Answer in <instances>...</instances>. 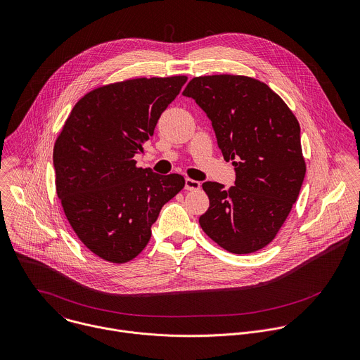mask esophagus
<instances>
[{
	"label": "esophagus",
	"instance_id": "1",
	"mask_svg": "<svg viewBox=\"0 0 360 360\" xmlns=\"http://www.w3.org/2000/svg\"><path fill=\"white\" fill-rule=\"evenodd\" d=\"M185 189L186 191H198V189H200V182H198L195 179H191V178H186L185 179Z\"/></svg>",
	"mask_w": 360,
	"mask_h": 360
}]
</instances>
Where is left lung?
I'll return each mask as SVG.
<instances>
[{"mask_svg":"<svg viewBox=\"0 0 360 360\" xmlns=\"http://www.w3.org/2000/svg\"><path fill=\"white\" fill-rule=\"evenodd\" d=\"M182 94L207 114L223 158L236 171L234 186L202 185L209 209L199 224L224 250L255 253L274 240L302 186L298 120L276 91L249 76H198Z\"/></svg>","mask_w":360,"mask_h":360,"instance_id":"8db88e82","label":"left lung"}]
</instances>
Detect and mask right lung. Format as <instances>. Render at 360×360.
Wrapping results in <instances>:
<instances>
[{
  "label": "right lung",
  "instance_id": "add662e5",
  "mask_svg": "<svg viewBox=\"0 0 360 360\" xmlns=\"http://www.w3.org/2000/svg\"><path fill=\"white\" fill-rule=\"evenodd\" d=\"M186 80L139 77L100 86L75 104L56 139L55 185L66 219L108 263L136 259L162 206L185 186L182 175L143 169L134 155Z\"/></svg>",
  "mask_w": 360,
  "mask_h": 360
}]
</instances>
